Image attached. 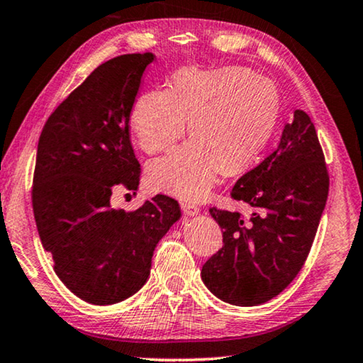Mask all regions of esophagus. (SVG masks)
Here are the masks:
<instances>
[{
    "label": "esophagus",
    "mask_w": 363,
    "mask_h": 363,
    "mask_svg": "<svg viewBox=\"0 0 363 363\" xmlns=\"http://www.w3.org/2000/svg\"><path fill=\"white\" fill-rule=\"evenodd\" d=\"M181 208H182V212L186 213L187 216H196V215H199L200 213V208L197 207L196 203H182L181 205Z\"/></svg>",
    "instance_id": "34e87169"
}]
</instances>
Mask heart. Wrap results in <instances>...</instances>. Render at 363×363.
<instances>
[{
	"mask_svg": "<svg viewBox=\"0 0 363 363\" xmlns=\"http://www.w3.org/2000/svg\"><path fill=\"white\" fill-rule=\"evenodd\" d=\"M279 118L277 88L250 68H182L167 91L138 97L130 127L140 148L158 153L182 137L189 122L194 138L151 161L147 176L155 191L199 202L212 192L221 167L235 174L257 160Z\"/></svg>",
	"mask_w": 363,
	"mask_h": 363,
	"instance_id": "heart-1",
	"label": "heart"
}]
</instances>
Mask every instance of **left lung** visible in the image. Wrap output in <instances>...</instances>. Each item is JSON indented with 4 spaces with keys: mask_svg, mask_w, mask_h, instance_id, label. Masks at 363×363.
<instances>
[{
    "mask_svg": "<svg viewBox=\"0 0 363 363\" xmlns=\"http://www.w3.org/2000/svg\"><path fill=\"white\" fill-rule=\"evenodd\" d=\"M329 176L316 128L306 112L295 111L277 150L235 184L231 196L256 210L210 208L223 228V247L202 267V280L221 301L262 305L296 277L311 250Z\"/></svg>",
    "mask_w": 363,
    "mask_h": 363,
    "instance_id": "left-lung-1",
    "label": "left lung"
}]
</instances>
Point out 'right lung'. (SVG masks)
I'll return each mask as SVG.
<instances>
[{"label":"right lung","mask_w":363,"mask_h":363,"mask_svg":"<svg viewBox=\"0 0 363 363\" xmlns=\"http://www.w3.org/2000/svg\"><path fill=\"white\" fill-rule=\"evenodd\" d=\"M151 62V53H128L97 67L48 117L37 147L32 205L42 246L62 282L93 305L137 294L156 245L181 218L177 200L160 194L130 213L111 203L118 184H140L128 121Z\"/></svg>","instance_id":"obj_1"}]
</instances>
